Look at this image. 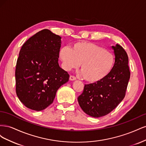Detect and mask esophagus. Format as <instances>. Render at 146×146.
Wrapping results in <instances>:
<instances>
[{
	"label": "esophagus",
	"mask_w": 146,
	"mask_h": 146,
	"mask_svg": "<svg viewBox=\"0 0 146 146\" xmlns=\"http://www.w3.org/2000/svg\"><path fill=\"white\" fill-rule=\"evenodd\" d=\"M69 80H71V81H74V80H76V77L74 76H70L69 77Z\"/></svg>",
	"instance_id": "esophagus-1"
}]
</instances>
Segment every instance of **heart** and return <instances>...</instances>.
Masks as SVG:
<instances>
[{
    "instance_id": "heart-1",
    "label": "heart",
    "mask_w": 146,
    "mask_h": 146,
    "mask_svg": "<svg viewBox=\"0 0 146 146\" xmlns=\"http://www.w3.org/2000/svg\"><path fill=\"white\" fill-rule=\"evenodd\" d=\"M59 56L64 69L70 70L81 66L84 78L90 83L103 80L111 71L114 56L103 47L90 42H78L71 47L61 48Z\"/></svg>"
}]
</instances>
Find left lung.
Segmentation results:
<instances>
[{
    "label": "left lung",
    "mask_w": 146,
    "mask_h": 146,
    "mask_svg": "<svg viewBox=\"0 0 146 146\" xmlns=\"http://www.w3.org/2000/svg\"><path fill=\"white\" fill-rule=\"evenodd\" d=\"M115 62L111 71L103 80L85 85L78 102L83 111L94 117L107 115L125 98L130 77L129 57L119 44L112 46Z\"/></svg>",
    "instance_id": "8db88e82"
}]
</instances>
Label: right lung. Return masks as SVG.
<instances>
[{
  "instance_id": "right-lung-1",
  "label": "right lung",
  "mask_w": 146,
  "mask_h": 146,
  "mask_svg": "<svg viewBox=\"0 0 146 146\" xmlns=\"http://www.w3.org/2000/svg\"><path fill=\"white\" fill-rule=\"evenodd\" d=\"M61 37L39 31L22 46L15 70L16 92L26 107L41 111L52 104L58 88L69 80L58 64Z\"/></svg>"
}]
</instances>
